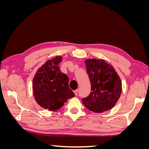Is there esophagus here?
<instances>
[{"label":"esophagus","mask_w":149,"mask_h":149,"mask_svg":"<svg viewBox=\"0 0 149 149\" xmlns=\"http://www.w3.org/2000/svg\"><path fill=\"white\" fill-rule=\"evenodd\" d=\"M78 89H76V90H75V91H74V93L75 94V96H77L78 95Z\"/></svg>","instance_id":"34e87169"}]
</instances>
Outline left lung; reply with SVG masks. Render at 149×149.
Segmentation results:
<instances>
[{"label": "left lung", "mask_w": 149, "mask_h": 149, "mask_svg": "<svg viewBox=\"0 0 149 149\" xmlns=\"http://www.w3.org/2000/svg\"><path fill=\"white\" fill-rule=\"evenodd\" d=\"M85 63L91 92L82 99L83 104L94 112L100 113L111 109L122 93L119 76L114 68L104 60L88 59Z\"/></svg>", "instance_id": "left-lung-1"}]
</instances>
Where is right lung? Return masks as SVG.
Wrapping results in <instances>:
<instances>
[{"label":"right lung","instance_id":"add662e5","mask_svg":"<svg viewBox=\"0 0 149 149\" xmlns=\"http://www.w3.org/2000/svg\"><path fill=\"white\" fill-rule=\"evenodd\" d=\"M61 56H56L45 63L37 70L33 79L34 98L44 109L55 111L60 109L68 99L74 96L69 87L66 74L58 66Z\"/></svg>","mask_w":149,"mask_h":149}]
</instances>
